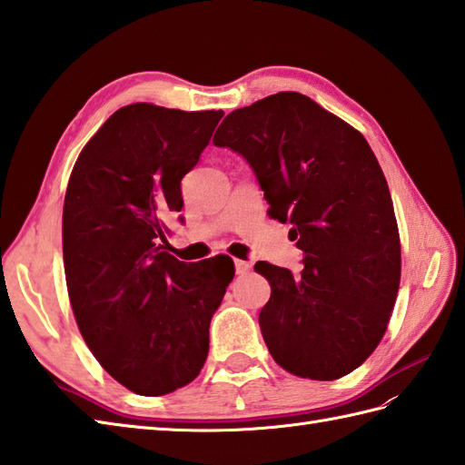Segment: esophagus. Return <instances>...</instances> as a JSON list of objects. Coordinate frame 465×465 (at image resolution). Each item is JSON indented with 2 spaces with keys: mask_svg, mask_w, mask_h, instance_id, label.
<instances>
[{
  "mask_svg": "<svg viewBox=\"0 0 465 465\" xmlns=\"http://www.w3.org/2000/svg\"><path fill=\"white\" fill-rule=\"evenodd\" d=\"M234 268H236V274H246V272H251L252 264L246 261H234Z\"/></svg>",
  "mask_w": 465,
  "mask_h": 465,
  "instance_id": "34e87169",
  "label": "esophagus"
}]
</instances>
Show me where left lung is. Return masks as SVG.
<instances>
[{"label":"left lung","mask_w":465,"mask_h":465,"mask_svg":"<svg viewBox=\"0 0 465 465\" xmlns=\"http://www.w3.org/2000/svg\"><path fill=\"white\" fill-rule=\"evenodd\" d=\"M213 143L242 154L291 223L302 272L256 262L271 284L259 314L274 362L338 380L374 352L400 286V234L384 173L362 133L311 97L281 91L226 115Z\"/></svg>","instance_id":"1"}]
</instances>
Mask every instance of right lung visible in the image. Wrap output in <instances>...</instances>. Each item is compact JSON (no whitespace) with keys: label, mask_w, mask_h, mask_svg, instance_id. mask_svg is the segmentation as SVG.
Here are the masks:
<instances>
[{"label":"right lung","mask_w":465,"mask_h":465,"mask_svg":"<svg viewBox=\"0 0 465 465\" xmlns=\"http://www.w3.org/2000/svg\"><path fill=\"white\" fill-rule=\"evenodd\" d=\"M223 111L133 103L81 151L64 204L71 308L97 362L141 396L199 376L211 318L234 276L229 256L181 262L164 219L183 209L181 181L209 145Z\"/></svg>","instance_id":"1"}]
</instances>
